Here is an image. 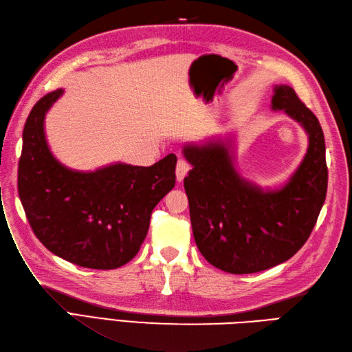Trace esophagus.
I'll use <instances>...</instances> for the list:
<instances>
[{"label":"esophagus","mask_w":352,"mask_h":352,"mask_svg":"<svg viewBox=\"0 0 352 352\" xmlns=\"http://www.w3.org/2000/svg\"><path fill=\"white\" fill-rule=\"evenodd\" d=\"M188 169H190V164L184 160V157H179L178 162H177V169H175L177 179L178 181H183L186 174L188 173Z\"/></svg>","instance_id":"1"}]
</instances>
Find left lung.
<instances>
[{
    "label": "left lung",
    "instance_id": "left-lung-1",
    "mask_svg": "<svg viewBox=\"0 0 352 352\" xmlns=\"http://www.w3.org/2000/svg\"><path fill=\"white\" fill-rule=\"evenodd\" d=\"M272 108L285 111L310 138L302 164L279 191L265 192L238 177L222 142L184 149L192 165L184 188L195 241L212 266L234 275L287 262L309 240L326 199V147L319 120L285 85L275 89Z\"/></svg>",
    "mask_w": 352,
    "mask_h": 352
}]
</instances>
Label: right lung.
I'll list each match as a JSON object with an SVG mask.
<instances>
[{
	"instance_id": "obj_1",
	"label": "right lung",
	"mask_w": 352,
	"mask_h": 352,
	"mask_svg": "<svg viewBox=\"0 0 352 352\" xmlns=\"http://www.w3.org/2000/svg\"><path fill=\"white\" fill-rule=\"evenodd\" d=\"M63 94L56 89L32 108L23 130L17 188L30 228L58 257L82 267L109 270L139 253L152 210L175 186L177 156L152 166L117 164L76 173L54 160L43 117Z\"/></svg>"
}]
</instances>
